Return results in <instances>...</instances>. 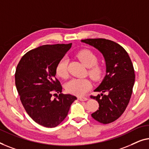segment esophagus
<instances>
[{"label":"esophagus","mask_w":149,"mask_h":149,"mask_svg":"<svg viewBox=\"0 0 149 149\" xmlns=\"http://www.w3.org/2000/svg\"><path fill=\"white\" fill-rule=\"evenodd\" d=\"M77 99L81 100V101H86V100H88V98L86 97H81V96H79L77 97Z\"/></svg>","instance_id":"esophagus-1"}]
</instances>
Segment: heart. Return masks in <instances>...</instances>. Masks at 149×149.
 I'll use <instances>...</instances> for the list:
<instances>
[{"instance_id": "heart-1", "label": "heart", "mask_w": 149, "mask_h": 149, "mask_svg": "<svg viewBox=\"0 0 149 149\" xmlns=\"http://www.w3.org/2000/svg\"><path fill=\"white\" fill-rule=\"evenodd\" d=\"M77 58L84 65L90 68L88 74L95 80H98L101 78L103 74V68L100 65H97L98 57L91 51L88 49L81 50L77 54ZM68 59L63 57L58 63L56 68V74L58 77L67 78L68 76ZM92 87L91 81L88 79L74 78L66 84V91L71 94L77 96L84 95Z\"/></svg>"}]
</instances>
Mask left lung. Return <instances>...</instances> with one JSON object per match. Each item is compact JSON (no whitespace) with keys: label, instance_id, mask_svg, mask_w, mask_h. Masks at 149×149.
Here are the masks:
<instances>
[{"label":"left lung","instance_id":"obj_1","mask_svg":"<svg viewBox=\"0 0 149 149\" xmlns=\"http://www.w3.org/2000/svg\"><path fill=\"white\" fill-rule=\"evenodd\" d=\"M81 41L98 49L106 63L105 76L95 90L102 93L91 96L99 104L98 109L91 116L100 123H111L123 114L130 100L135 81L132 63L126 51L113 41L104 38Z\"/></svg>","mask_w":149,"mask_h":149}]
</instances>
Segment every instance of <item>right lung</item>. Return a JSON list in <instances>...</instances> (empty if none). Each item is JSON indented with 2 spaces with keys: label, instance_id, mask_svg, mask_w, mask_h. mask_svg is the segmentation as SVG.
Listing matches in <instances>:
<instances>
[{
  "label": "right lung",
  "instance_id": "1",
  "mask_svg": "<svg viewBox=\"0 0 149 149\" xmlns=\"http://www.w3.org/2000/svg\"><path fill=\"white\" fill-rule=\"evenodd\" d=\"M72 45L40 46L25 54L17 66L15 78L21 102L31 118L42 126L59 125L77 99L61 93L62 86L55 77L58 63ZM54 91L60 95L53 100Z\"/></svg>",
  "mask_w": 149,
  "mask_h": 149
}]
</instances>
